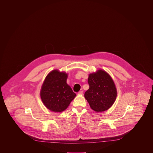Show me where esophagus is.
I'll list each match as a JSON object with an SVG mask.
<instances>
[{
    "mask_svg": "<svg viewBox=\"0 0 153 153\" xmlns=\"http://www.w3.org/2000/svg\"><path fill=\"white\" fill-rule=\"evenodd\" d=\"M78 95H83V91H80V92H78Z\"/></svg>",
    "mask_w": 153,
    "mask_h": 153,
    "instance_id": "esophagus-1",
    "label": "esophagus"
}]
</instances>
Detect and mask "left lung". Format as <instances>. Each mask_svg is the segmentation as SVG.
I'll list each match as a JSON object with an SVG mask.
<instances>
[{
  "label": "left lung",
  "instance_id": "left-lung-1",
  "mask_svg": "<svg viewBox=\"0 0 153 153\" xmlns=\"http://www.w3.org/2000/svg\"><path fill=\"white\" fill-rule=\"evenodd\" d=\"M88 82L89 88L84 97L91 108L96 112L109 109L116 100L117 88L114 82L108 73L102 70L89 75Z\"/></svg>",
  "mask_w": 153,
  "mask_h": 153
}]
</instances>
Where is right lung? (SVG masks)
<instances>
[{
	"label": "right lung",
	"instance_id": "add662e5",
	"mask_svg": "<svg viewBox=\"0 0 153 153\" xmlns=\"http://www.w3.org/2000/svg\"><path fill=\"white\" fill-rule=\"evenodd\" d=\"M68 74L53 70L46 77L40 96L48 109L56 112L64 111L76 96L66 83Z\"/></svg>",
	"mask_w": 153,
	"mask_h": 153
}]
</instances>
